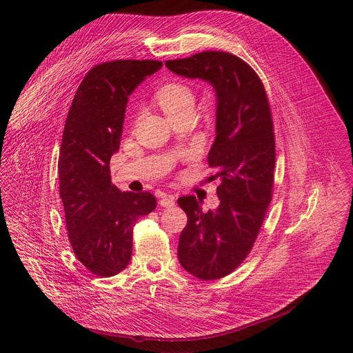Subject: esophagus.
Listing matches in <instances>:
<instances>
[{"label": "esophagus", "mask_w": 353, "mask_h": 353, "mask_svg": "<svg viewBox=\"0 0 353 353\" xmlns=\"http://www.w3.org/2000/svg\"><path fill=\"white\" fill-rule=\"evenodd\" d=\"M174 203H176V196H174V195L166 194V192H162V194L159 195V204H161L162 207L170 208V207L174 205Z\"/></svg>", "instance_id": "34e87169"}]
</instances>
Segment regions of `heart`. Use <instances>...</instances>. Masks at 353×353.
I'll list each match as a JSON object with an SVG mask.
<instances>
[{"instance_id":"b5f03b06","label":"heart","mask_w":353,"mask_h":353,"mask_svg":"<svg viewBox=\"0 0 353 353\" xmlns=\"http://www.w3.org/2000/svg\"><path fill=\"white\" fill-rule=\"evenodd\" d=\"M155 96L161 108L168 116H173L183 109L192 108L194 103L191 89L185 83L179 81H170L161 85L157 89Z\"/></svg>"}]
</instances>
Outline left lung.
I'll use <instances>...</instances> for the list:
<instances>
[{
  "instance_id": "obj_1",
  "label": "left lung",
  "mask_w": 353,
  "mask_h": 353,
  "mask_svg": "<svg viewBox=\"0 0 353 353\" xmlns=\"http://www.w3.org/2000/svg\"><path fill=\"white\" fill-rule=\"evenodd\" d=\"M185 78L210 82L216 93V138L208 154L219 207L204 212L194 195L180 196L187 226L179 239L181 267L203 281L233 272L248 256L272 198L275 138L264 85L245 61L226 52L168 60Z\"/></svg>"
}]
</instances>
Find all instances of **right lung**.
Here are the masks:
<instances>
[{
	"instance_id": "obj_1",
	"label": "right lung",
	"mask_w": 353,
	"mask_h": 353,
	"mask_svg": "<svg viewBox=\"0 0 353 353\" xmlns=\"http://www.w3.org/2000/svg\"><path fill=\"white\" fill-rule=\"evenodd\" d=\"M162 68L157 60H116L94 65L70 108L59 158L60 196L77 259L97 276L127 268L135 222L157 208L145 191L121 192L110 177L120 148L128 96Z\"/></svg>"
}]
</instances>
